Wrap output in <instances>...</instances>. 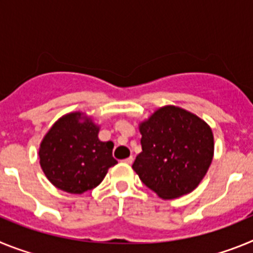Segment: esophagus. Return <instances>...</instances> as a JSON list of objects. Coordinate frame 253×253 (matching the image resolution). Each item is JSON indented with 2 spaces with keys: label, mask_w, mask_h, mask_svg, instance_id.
Instances as JSON below:
<instances>
[{
  "label": "esophagus",
  "mask_w": 253,
  "mask_h": 253,
  "mask_svg": "<svg viewBox=\"0 0 253 253\" xmlns=\"http://www.w3.org/2000/svg\"><path fill=\"white\" fill-rule=\"evenodd\" d=\"M133 161H134V158L131 157V156H130V157L125 158V160H124V162H125V163H128V165H131V163H133Z\"/></svg>",
  "instance_id": "34e87169"
}]
</instances>
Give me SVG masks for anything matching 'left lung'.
<instances>
[{"instance_id":"8db88e82","label":"left lung","mask_w":253,"mask_h":253,"mask_svg":"<svg viewBox=\"0 0 253 253\" xmlns=\"http://www.w3.org/2000/svg\"><path fill=\"white\" fill-rule=\"evenodd\" d=\"M142 152L133 169L162 199L191 193L207 175L214 156V137L198 115L166 105L139 123Z\"/></svg>"}]
</instances>
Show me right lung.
Segmentation results:
<instances>
[{
  "label": "right lung",
  "mask_w": 253,
  "mask_h": 253,
  "mask_svg": "<svg viewBox=\"0 0 253 253\" xmlns=\"http://www.w3.org/2000/svg\"><path fill=\"white\" fill-rule=\"evenodd\" d=\"M100 126L81 111L68 113L46 131L39 147L40 167L51 184L69 194L99 186L113 157V142L99 139Z\"/></svg>",
  "instance_id": "add662e5"
}]
</instances>
